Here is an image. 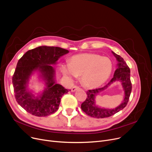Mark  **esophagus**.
<instances>
[{"label":"esophagus","mask_w":152,"mask_h":152,"mask_svg":"<svg viewBox=\"0 0 152 152\" xmlns=\"http://www.w3.org/2000/svg\"><path fill=\"white\" fill-rule=\"evenodd\" d=\"M79 89V87L78 86H74L71 88V91H72V92H75L76 90H77V89Z\"/></svg>","instance_id":"1"}]
</instances>
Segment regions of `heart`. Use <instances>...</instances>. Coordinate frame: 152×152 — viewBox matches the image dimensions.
Returning <instances> with one entry per match:
<instances>
[{
  "mask_svg": "<svg viewBox=\"0 0 152 152\" xmlns=\"http://www.w3.org/2000/svg\"><path fill=\"white\" fill-rule=\"evenodd\" d=\"M113 70V63L107 57L95 53H83L73 56L68 63H63L61 71L69 79L82 76L83 84L96 87L104 83Z\"/></svg>",
  "mask_w": 152,
  "mask_h": 152,
  "instance_id": "b5f03b06",
  "label": "heart"
}]
</instances>
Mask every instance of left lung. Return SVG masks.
Segmentation results:
<instances>
[{"instance_id": "left-lung-1", "label": "left lung", "mask_w": 152, "mask_h": 152, "mask_svg": "<svg viewBox=\"0 0 152 152\" xmlns=\"http://www.w3.org/2000/svg\"><path fill=\"white\" fill-rule=\"evenodd\" d=\"M113 54L118 61V68L115 71L113 77L104 87L101 88L89 90L87 91V97L81 104V109L87 115L95 118H104L114 115L126 107L129 102L132 91V84L130 79V69L124 59L115 52ZM119 80L122 84L125 91V98L122 104L113 109H105L98 107L95 105L94 97L99 92L104 90L111 83Z\"/></svg>"}]
</instances>
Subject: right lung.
Returning <instances> with one entry per match:
<instances>
[{
  "mask_svg": "<svg viewBox=\"0 0 152 152\" xmlns=\"http://www.w3.org/2000/svg\"><path fill=\"white\" fill-rule=\"evenodd\" d=\"M68 52L58 47L41 46L28 50L18 60L12 83L16 100L27 112L36 116H47L58 109L61 97L68 91L55 83L52 65ZM35 70L41 73L46 85L43 94L36 98L27 87L28 79Z\"/></svg>",
  "mask_w": 152,
  "mask_h": 152,
  "instance_id": "obj_1",
  "label": "right lung"
}]
</instances>
